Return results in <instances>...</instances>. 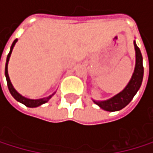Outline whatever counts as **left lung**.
I'll use <instances>...</instances> for the list:
<instances>
[{"label":"left lung","instance_id":"1","mask_svg":"<svg viewBox=\"0 0 153 153\" xmlns=\"http://www.w3.org/2000/svg\"><path fill=\"white\" fill-rule=\"evenodd\" d=\"M134 48L135 55H136V63H135V69L131 76V79L129 80L128 83L126 85L124 89L116 95H114L113 97L107 100H104V101L93 100L94 103L96 104L100 108L105 111H109V112L119 111L130 103L135 94L140 90L144 72L142 64V55L140 48L136 44V41H134Z\"/></svg>","mask_w":153,"mask_h":153}]
</instances>
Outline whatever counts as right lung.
Masks as SVG:
<instances>
[{
    "instance_id": "obj_1",
    "label": "right lung",
    "mask_w": 153,
    "mask_h": 153,
    "mask_svg": "<svg viewBox=\"0 0 153 153\" xmlns=\"http://www.w3.org/2000/svg\"><path fill=\"white\" fill-rule=\"evenodd\" d=\"M17 42V39H15L12 46H11V48H10V52L7 56V59H6V64H5V77H6V81H7V85H8V89L11 93V94L13 95V97L16 100V101H18L19 103L25 105V106L27 107H37L43 104H46L47 102H48V100L53 96L56 92H54L52 94L47 96V97H44V98H40V99H29L27 97H25L23 96L22 94H20L18 92H17L14 87L13 86L12 82H11V80H10V77H9V74H8V62H9V59H10V57H11V54H12V51H13V48L14 47V45L16 44Z\"/></svg>"
}]
</instances>
